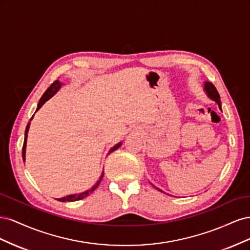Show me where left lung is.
<instances>
[{
	"label": "left lung",
	"instance_id": "obj_1",
	"mask_svg": "<svg viewBox=\"0 0 250 250\" xmlns=\"http://www.w3.org/2000/svg\"><path fill=\"white\" fill-rule=\"evenodd\" d=\"M203 90H204V93H206V95L209 98V99L211 100V101H214V102H216L217 104H218V106H219V108L221 109V100H220V96H219V94H218V92H217V89H216V87L211 84L210 82H208V81H204V86H203ZM152 185V184H151ZM153 186V185H152ZM156 190H158L160 192H162V193H165L164 191H162L161 188H156L155 186H153Z\"/></svg>",
	"mask_w": 250,
	"mask_h": 250
}]
</instances>
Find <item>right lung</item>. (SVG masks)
Returning <instances> with one entry per match:
<instances>
[{
    "label": "right lung",
    "mask_w": 250,
    "mask_h": 250,
    "mask_svg": "<svg viewBox=\"0 0 250 250\" xmlns=\"http://www.w3.org/2000/svg\"><path fill=\"white\" fill-rule=\"evenodd\" d=\"M63 85V83L62 82H60L59 80H56L55 82H53L52 84H51V86L46 90V92H44V94L42 96V98H41V100H40V102H39V104H37V108H36V110H35V112L39 110L42 105L46 103L49 99H51V98L54 96L58 90L62 88V86ZM35 115V113H34ZM34 115L32 116V118L30 119V121H29V123H28V125H27V127H26V130H25V139H24V145H22V161H24V163H25V161H26V147H27V138H28V131H29V128H30V124H31V121H32V119H33V117H34ZM121 145H122V142H120V143H118L117 145H115L113 146L112 148H110V150L108 151V154L109 153H111V152H113V151L115 150H117ZM107 154V155H108ZM103 175H104V172H102V174H101V176L99 177V179H98V181L97 183L89 188V190H86V191H84V192H82V193H79V194H72V195H67V196H64V197H62V198H56L58 201H62V202H65V201H70V202H72V201H77V200H80V199H83V198H85V197H87V196L90 194V193H93L95 190H96V188L100 185V183H101V180H102V178H103Z\"/></svg>",
    "instance_id": "1"
}]
</instances>
